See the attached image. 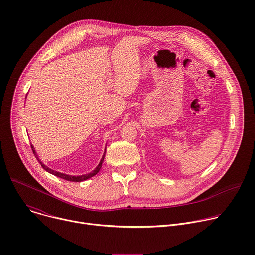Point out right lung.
Here are the masks:
<instances>
[{
  "instance_id": "right-lung-1",
  "label": "right lung",
  "mask_w": 255,
  "mask_h": 255,
  "mask_svg": "<svg viewBox=\"0 0 255 255\" xmlns=\"http://www.w3.org/2000/svg\"><path fill=\"white\" fill-rule=\"evenodd\" d=\"M31 148H32V151H33V153H34V155H35V157H36V159H37L39 162H40V164H41V166L46 170V171H48V172H50V173H52L53 175H55V176H58V177H60V178H63V179H65V180H69V181H83V180H86V179H88V178H90V177H92V176H94V175H96L99 171H100V169H101V167H102V163H103V161H104V156L102 157V159H101V161H100V163H99V165L95 168V170H93L92 172H90V173H88V174H84V175H78V176H72V175H67V174H64V173H60V172H57V171H54V170H52V169H50V168H48L47 166H45L40 160H39V158H38V156H37V154H36V152H35V150H34V147L32 146L31 145Z\"/></svg>"
}]
</instances>
